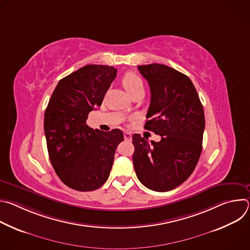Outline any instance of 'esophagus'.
Instances as JSON below:
<instances>
[{"label":"esophagus","instance_id":"esophagus-1","mask_svg":"<svg viewBox=\"0 0 250 250\" xmlns=\"http://www.w3.org/2000/svg\"><path fill=\"white\" fill-rule=\"evenodd\" d=\"M125 140H131V133L129 131L125 132Z\"/></svg>","mask_w":250,"mask_h":250}]
</instances>
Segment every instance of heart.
Returning a JSON list of instances; mask_svg holds the SVG:
<instances>
[{
  "instance_id": "1",
  "label": "heart",
  "mask_w": 250,
  "mask_h": 250,
  "mask_svg": "<svg viewBox=\"0 0 250 250\" xmlns=\"http://www.w3.org/2000/svg\"><path fill=\"white\" fill-rule=\"evenodd\" d=\"M122 84L131 96L136 92L144 91V82L133 72H126L122 78Z\"/></svg>"
}]
</instances>
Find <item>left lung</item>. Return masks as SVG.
<instances>
[{
	"instance_id": "8db88e82",
	"label": "left lung",
	"mask_w": 250,
	"mask_h": 250,
	"mask_svg": "<svg viewBox=\"0 0 250 250\" xmlns=\"http://www.w3.org/2000/svg\"><path fill=\"white\" fill-rule=\"evenodd\" d=\"M150 88L145 128L161 136L158 142L132 135V161L138 180L146 188L166 192L185 182L201 152L205 129L203 104L188 76L163 64L138 66Z\"/></svg>"
}]
</instances>
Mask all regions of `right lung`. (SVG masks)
<instances>
[{"instance_id": "obj_1", "label": "right lung", "mask_w": 250, "mask_h": 250, "mask_svg": "<svg viewBox=\"0 0 250 250\" xmlns=\"http://www.w3.org/2000/svg\"><path fill=\"white\" fill-rule=\"evenodd\" d=\"M117 76L108 65H86L61 79L44 114L50 162L60 180L81 192L100 188L110 176L115 152L124 140L121 129H93L90 112L101 105Z\"/></svg>"}]
</instances>
